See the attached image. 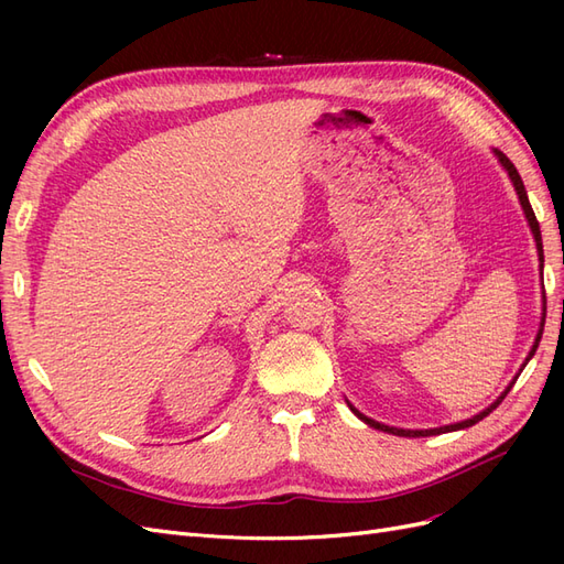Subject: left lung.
<instances>
[{
  "instance_id": "8db88e82",
  "label": "left lung",
  "mask_w": 564,
  "mask_h": 564,
  "mask_svg": "<svg viewBox=\"0 0 564 564\" xmlns=\"http://www.w3.org/2000/svg\"><path fill=\"white\" fill-rule=\"evenodd\" d=\"M497 152V158H499V162L503 164V169L508 172V176H510V181H513V185H516V191H518V197H520V204H522V209H524V216H527V220H529V228H532V232H534V240H536V249H539V261H541V268H543V245H541V230H539V220H536V216H534V209H532V204H529V199H527V191H524V183H522V178H520V174H518V169L513 166V162H510L501 150H494ZM543 322H545V317L541 319V329H539V334H536V340H534V348L529 350V357H527V362L532 360V355L536 352V348H539V340H541V334H543ZM524 367V365H522ZM520 377V373H518ZM518 379H513V383H516ZM513 383H510L506 390H503V395L494 402L491 406H487L485 412H480L477 416H473V419H468V421H460V423H454V425H442V429H433V431H404V429H390V425H383V423H379V421H373V419H367L365 414H360L357 412V409L350 404V409L352 412L360 416L367 425H371V429H377V431H383V433H390V435H400V437H429V435H440V433H452V431H460V429H468V425H475L477 421H482L489 412H494V409H497L499 404H501V400L508 395V390L513 388Z\"/></svg>"
}]
</instances>
